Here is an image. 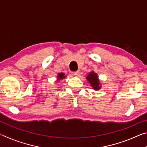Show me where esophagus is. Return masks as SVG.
Segmentation results:
<instances>
[{
  "label": "esophagus",
  "mask_w": 147,
  "mask_h": 147,
  "mask_svg": "<svg viewBox=\"0 0 147 147\" xmlns=\"http://www.w3.org/2000/svg\"><path fill=\"white\" fill-rule=\"evenodd\" d=\"M79 74H80V73H79L78 71H76V72H74V75L75 76H78Z\"/></svg>",
  "instance_id": "obj_1"
}]
</instances>
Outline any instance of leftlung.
<instances>
[{"label": "left lung", "mask_w": 147, "mask_h": 147, "mask_svg": "<svg viewBox=\"0 0 147 147\" xmlns=\"http://www.w3.org/2000/svg\"><path fill=\"white\" fill-rule=\"evenodd\" d=\"M86 79L88 80V82L90 84L94 90L98 91L102 88L100 80L98 78L97 73H96L94 71H91L88 73V76L86 77Z\"/></svg>", "instance_id": "8db88e82"}]
</instances>
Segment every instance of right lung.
<instances>
[{"label": "right lung", "instance_id": "right-lung-1", "mask_svg": "<svg viewBox=\"0 0 147 147\" xmlns=\"http://www.w3.org/2000/svg\"><path fill=\"white\" fill-rule=\"evenodd\" d=\"M66 78V76L65 75V73H58V75H57V82H59L60 80H63L64 78Z\"/></svg>", "mask_w": 147, "mask_h": 147}]
</instances>
